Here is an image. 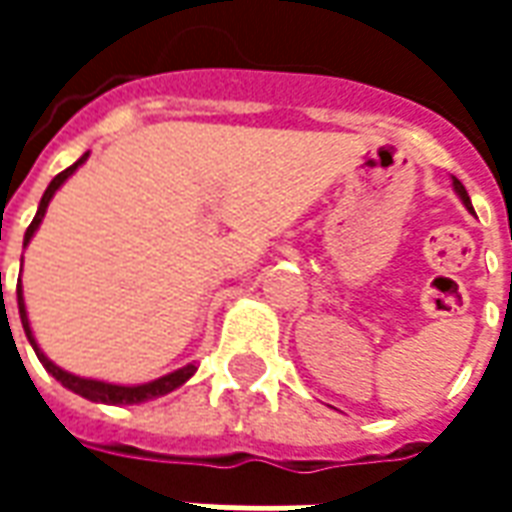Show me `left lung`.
I'll return each mask as SVG.
<instances>
[{
	"label": "left lung",
	"mask_w": 512,
	"mask_h": 512,
	"mask_svg": "<svg viewBox=\"0 0 512 512\" xmlns=\"http://www.w3.org/2000/svg\"><path fill=\"white\" fill-rule=\"evenodd\" d=\"M452 189H455V194H458V197H461V202H463V205H466V211L474 213L472 200H469V194H466V189H463V183H461V180H458V178H452Z\"/></svg>",
	"instance_id": "obj_1"
}]
</instances>
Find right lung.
<instances>
[{
  "label": "right lung",
  "instance_id": "right-lung-1",
  "mask_svg": "<svg viewBox=\"0 0 512 512\" xmlns=\"http://www.w3.org/2000/svg\"><path fill=\"white\" fill-rule=\"evenodd\" d=\"M90 153H84L76 164H71L68 169H62L57 178L51 180L49 189L43 191V197H40V205H38V213H35V219L32 224L27 227V233H24V246L32 241V235L38 233L40 222H43V216H46V208H49L51 197L60 191V186L65 180L71 178L76 169L82 167L84 161H87ZM24 263V260H21ZM16 296H18V315H21V326H24V334H27L29 345L35 348V354H38L40 365L49 370L51 376L57 378L65 389H71L76 395L87 397V400H93V403H106V406H134V403H145V400H156L161 395H169L172 389H178L189 381L194 373H197V365H186L175 370V373H167V376L156 378V381H147V384H109V381H98V378H82V376H73L68 370H62L51 362L49 356L40 351L38 340H35V334H32V326H29V315H27V304H24V290H21V282L16 285Z\"/></svg>",
  "mask_w": 512,
  "mask_h": 512
}]
</instances>
